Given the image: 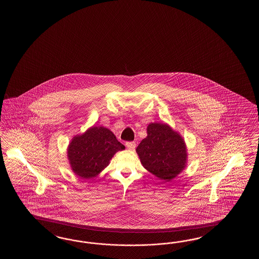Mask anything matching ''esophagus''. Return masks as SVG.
Here are the masks:
<instances>
[{
  "label": "esophagus",
  "mask_w": 259,
  "mask_h": 259,
  "mask_svg": "<svg viewBox=\"0 0 259 259\" xmlns=\"http://www.w3.org/2000/svg\"><path fill=\"white\" fill-rule=\"evenodd\" d=\"M126 146H127V148L128 149V150L133 151V150H135L136 143H134V142H128V143H126Z\"/></svg>",
  "instance_id": "esophagus-1"
}]
</instances>
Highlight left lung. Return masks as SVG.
Segmentation results:
<instances>
[{
    "label": "left lung",
    "instance_id": "left-lung-1",
    "mask_svg": "<svg viewBox=\"0 0 259 259\" xmlns=\"http://www.w3.org/2000/svg\"><path fill=\"white\" fill-rule=\"evenodd\" d=\"M136 152L143 167L163 182H171L187 165L184 139L165 123H150Z\"/></svg>",
    "mask_w": 259,
    "mask_h": 259
}]
</instances>
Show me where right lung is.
<instances>
[{
  "instance_id": "obj_1",
  "label": "right lung",
  "mask_w": 259,
  "mask_h": 259,
  "mask_svg": "<svg viewBox=\"0 0 259 259\" xmlns=\"http://www.w3.org/2000/svg\"><path fill=\"white\" fill-rule=\"evenodd\" d=\"M124 149L110 130L93 126L73 137L66 153L72 171L80 179L90 180L99 175L116 152Z\"/></svg>"
}]
</instances>
